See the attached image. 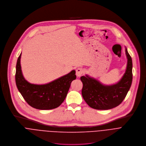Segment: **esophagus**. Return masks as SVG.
I'll list each match as a JSON object with an SVG mask.
<instances>
[{
	"instance_id": "34e87169",
	"label": "esophagus",
	"mask_w": 146,
	"mask_h": 146,
	"mask_svg": "<svg viewBox=\"0 0 146 146\" xmlns=\"http://www.w3.org/2000/svg\"><path fill=\"white\" fill-rule=\"evenodd\" d=\"M84 73V71L83 69L82 68H78L76 70V75L78 77H80Z\"/></svg>"
}]
</instances>
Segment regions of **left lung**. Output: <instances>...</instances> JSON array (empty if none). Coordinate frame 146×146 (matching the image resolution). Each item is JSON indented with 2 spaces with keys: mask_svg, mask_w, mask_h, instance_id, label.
<instances>
[{
  "mask_svg": "<svg viewBox=\"0 0 146 146\" xmlns=\"http://www.w3.org/2000/svg\"><path fill=\"white\" fill-rule=\"evenodd\" d=\"M127 66L121 80L112 85H104L88 75L82 76V97L90 107L98 110H108L119 106L125 98L132 82V58L125 48Z\"/></svg>",
  "mask_w": 146,
  "mask_h": 146,
  "instance_id": "1",
  "label": "left lung"
}]
</instances>
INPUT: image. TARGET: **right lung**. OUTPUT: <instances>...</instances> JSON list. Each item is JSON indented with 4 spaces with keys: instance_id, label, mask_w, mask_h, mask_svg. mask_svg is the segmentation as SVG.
Instances as JSON below:
<instances>
[{
    "instance_id": "add662e5",
    "label": "right lung",
    "mask_w": 146,
    "mask_h": 146,
    "mask_svg": "<svg viewBox=\"0 0 146 146\" xmlns=\"http://www.w3.org/2000/svg\"><path fill=\"white\" fill-rule=\"evenodd\" d=\"M21 53L16 65L15 82L17 88L26 102L40 110H49L59 106L64 101L71 83L76 79L75 71L45 84L28 82L23 77L21 66Z\"/></svg>"
}]
</instances>
